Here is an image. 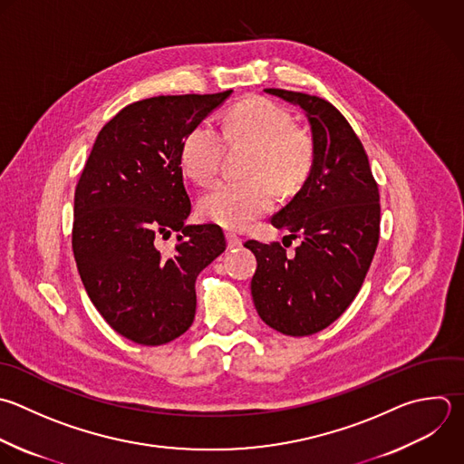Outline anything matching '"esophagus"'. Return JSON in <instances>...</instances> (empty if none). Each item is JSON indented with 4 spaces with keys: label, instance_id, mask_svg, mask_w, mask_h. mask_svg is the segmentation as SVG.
<instances>
[{
    "label": "esophagus",
    "instance_id": "esophagus-1",
    "mask_svg": "<svg viewBox=\"0 0 464 464\" xmlns=\"http://www.w3.org/2000/svg\"><path fill=\"white\" fill-rule=\"evenodd\" d=\"M241 237H237L236 234H227V245H228V248H237V246H241Z\"/></svg>",
    "mask_w": 464,
    "mask_h": 464
}]
</instances>
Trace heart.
<instances>
[{"instance_id":"heart-1","label":"heart","mask_w":464,"mask_h":464,"mask_svg":"<svg viewBox=\"0 0 464 464\" xmlns=\"http://www.w3.org/2000/svg\"><path fill=\"white\" fill-rule=\"evenodd\" d=\"M250 145L243 181H221L199 201V214L223 228L245 230L272 210L276 187L294 194L315 163L312 134L294 123L292 112L263 96L246 98L228 109L221 132L210 123L194 125L183 138L179 163L187 178L210 185L219 172L225 142Z\"/></svg>"}]
</instances>
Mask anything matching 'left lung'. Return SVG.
<instances>
[{"label":"left lung","mask_w":464,"mask_h":464,"mask_svg":"<svg viewBox=\"0 0 464 464\" xmlns=\"http://www.w3.org/2000/svg\"><path fill=\"white\" fill-rule=\"evenodd\" d=\"M301 107L312 125L315 163L303 188L272 216L301 239L288 257L281 243L246 241L257 259L252 297L274 330L303 337L332 324L355 299L379 243V188L368 156L346 118L326 100L265 89Z\"/></svg>","instance_id":"obj_1"}]
</instances>
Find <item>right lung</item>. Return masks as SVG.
Here are the masks:
<instances>
[{"mask_svg":"<svg viewBox=\"0 0 464 464\" xmlns=\"http://www.w3.org/2000/svg\"><path fill=\"white\" fill-rule=\"evenodd\" d=\"M230 92L127 105L100 130L76 185L72 250L83 286L103 319L138 344H165L190 328L196 279L227 248L218 225H187L179 149ZM172 231L179 245L165 256L155 243Z\"/></svg>","mask_w":464,"mask_h":464,"instance_id":"1","label":"right lung"}]
</instances>
